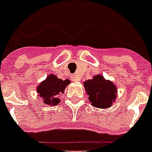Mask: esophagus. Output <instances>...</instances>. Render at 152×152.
Segmentation results:
<instances>
[{"label":"esophagus","instance_id":"esophagus-1","mask_svg":"<svg viewBox=\"0 0 152 152\" xmlns=\"http://www.w3.org/2000/svg\"><path fill=\"white\" fill-rule=\"evenodd\" d=\"M80 78L76 75V74H72V81H75V82H78V81H80Z\"/></svg>","mask_w":152,"mask_h":152}]
</instances>
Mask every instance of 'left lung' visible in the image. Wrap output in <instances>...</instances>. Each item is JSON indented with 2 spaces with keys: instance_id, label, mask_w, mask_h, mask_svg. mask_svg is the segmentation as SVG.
I'll use <instances>...</instances> for the list:
<instances>
[{
  "instance_id": "1",
  "label": "left lung",
  "mask_w": 152,
  "mask_h": 152,
  "mask_svg": "<svg viewBox=\"0 0 152 152\" xmlns=\"http://www.w3.org/2000/svg\"><path fill=\"white\" fill-rule=\"evenodd\" d=\"M83 84L88 99L93 107L107 109L115 102L117 88L112 81L105 80L102 75H95L92 79L86 80Z\"/></svg>"
}]
</instances>
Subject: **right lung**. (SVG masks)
Here are the masks:
<instances>
[{
	"instance_id": "obj_1",
	"label": "right lung",
	"mask_w": 152,
	"mask_h": 152,
	"mask_svg": "<svg viewBox=\"0 0 152 152\" xmlns=\"http://www.w3.org/2000/svg\"><path fill=\"white\" fill-rule=\"evenodd\" d=\"M71 83L69 80H62L57 78L56 75L50 74L46 80L42 81L37 87L38 96L42 102L50 106H56L61 99L59 95L64 93L66 87Z\"/></svg>"
}]
</instances>
